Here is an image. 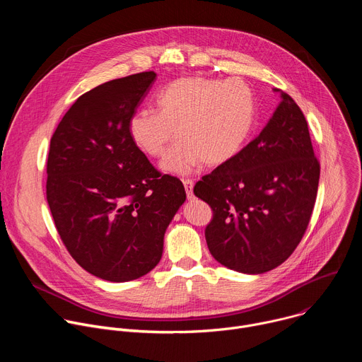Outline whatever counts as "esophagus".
I'll return each mask as SVG.
<instances>
[{
  "label": "esophagus",
  "mask_w": 362,
  "mask_h": 362,
  "mask_svg": "<svg viewBox=\"0 0 362 362\" xmlns=\"http://www.w3.org/2000/svg\"><path fill=\"white\" fill-rule=\"evenodd\" d=\"M183 182V186H185V190H186V194L187 197H192L193 196V180L192 179H182Z\"/></svg>",
  "instance_id": "1"
}]
</instances>
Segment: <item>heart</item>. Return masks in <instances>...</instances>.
Segmentation results:
<instances>
[{
  "mask_svg": "<svg viewBox=\"0 0 362 362\" xmlns=\"http://www.w3.org/2000/svg\"><path fill=\"white\" fill-rule=\"evenodd\" d=\"M156 106L158 112L136 110L127 132L133 144L150 158L162 156L176 132L179 140L160 163L175 175H186L200 162L219 166L235 158L256 117L253 93L238 78H177L159 91Z\"/></svg>",
  "mask_w": 362,
  "mask_h": 362,
  "instance_id": "1",
  "label": "heart"
}]
</instances>
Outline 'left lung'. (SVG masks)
<instances>
[{
	"label": "left lung",
	"mask_w": 362,
	"mask_h": 362,
	"mask_svg": "<svg viewBox=\"0 0 362 362\" xmlns=\"http://www.w3.org/2000/svg\"><path fill=\"white\" fill-rule=\"evenodd\" d=\"M274 91L282 100L259 136L193 187L214 211L204 229L212 256L242 274H264L288 259L318 192L321 168L305 116L289 94Z\"/></svg>",
	"instance_id": "left-lung-1"
}]
</instances>
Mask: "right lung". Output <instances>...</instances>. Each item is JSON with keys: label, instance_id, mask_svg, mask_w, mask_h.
<instances>
[{"label": "right lung", "instance_id": "obj_1", "mask_svg": "<svg viewBox=\"0 0 362 362\" xmlns=\"http://www.w3.org/2000/svg\"><path fill=\"white\" fill-rule=\"evenodd\" d=\"M156 73L100 84L80 95L49 141L47 202L73 259L110 282L156 267L165 232L186 199L182 182L154 169L130 140V116Z\"/></svg>", "mask_w": 362, "mask_h": 362}]
</instances>
